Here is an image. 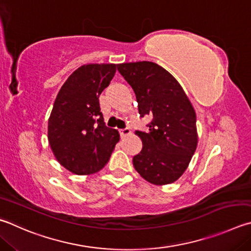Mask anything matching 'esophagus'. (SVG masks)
Returning <instances> with one entry per match:
<instances>
[{
    "mask_svg": "<svg viewBox=\"0 0 251 251\" xmlns=\"http://www.w3.org/2000/svg\"><path fill=\"white\" fill-rule=\"evenodd\" d=\"M120 133L122 137H126V136H129L131 134V131L129 128H125V129H121Z\"/></svg>",
    "mask_w": 251,
    "mask_h": 251,
    "instance_id": "esophagus-1",
    "label": "esophagus"
}]
</instances>
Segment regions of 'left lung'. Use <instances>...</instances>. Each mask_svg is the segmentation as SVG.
<instances>
[{"label":"left lung","mask_w":251,"mask_h":251,"mask_svg":"<svg viewBox=\"0 0 251 251\" xmlns=\"http://www.w3.org/2000/svg\"><path fill=\"white\" fill-rule=\"evenodd\" d=\"M138 102L141 117L151 116L148 133L136 131L143 149L133 158L136 171L156 185L170 184L188 169L197 150V114L170 72L151 61L118 63Z\"/></svg>","instance_id":"obj_1"}]
</instances>
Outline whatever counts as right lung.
<instances>
[{"instance_id": "1", "label": "right lung", "mask_w": 251, "mask_h": 251, "mask_svg": "<svg viewBox=\"0 0 251 251\" xmlns=\"http://www.w3.org/2000/svg\"><path fill=\"white\" fill-rule=\"evenodd\" d=\"M116 67L115 63L79 67L54 100L48 120V141L58 162L75 175L101 170L120 141V133L105 126L99 102Z\"/></svg>"}]
</instances>
